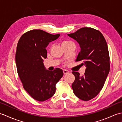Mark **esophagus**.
<instances>
[{
	"label": "esophagus",
	"mask_w": 122,
	"mask_h": 122,
	"mask_svg": "<svg viewBox=\"0 0 122 122\" xmlns=\"http://www.w3.org/2000/svg\"><path fill=\"white\" fill-rule=\"evenodd\" d=\"M63 71L64 74H68V73H69V72L68 70H63Z\"/></svg>",
	"instance_id": "34e87169"
}]
</instances>
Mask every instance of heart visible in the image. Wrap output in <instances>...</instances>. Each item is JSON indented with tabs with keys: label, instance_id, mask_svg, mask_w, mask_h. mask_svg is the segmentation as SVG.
<instances>
[{
	"label": "heart",
	"instance_id": "1",
	"mask_svg": "<svg viewBox=\"0 0 122 122\" xmlns=\"http://www.w3.org/2000/svg\"><path fill=\"white\" fill-rule=\"evenodd\" d=\"M72 43V42H71V41H70L64 40V41H62V42L61 46H66V45H69V44H71Z\"/></svg>",
	"mask_w": 122,
	"mask_h": 122
}]
</instances>
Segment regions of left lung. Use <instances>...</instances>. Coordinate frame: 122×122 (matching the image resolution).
I'll use <instances>...</instances> for the list:
<instances>
[{"mask_svg": "<svg viewBox=\"0 0 122 122\" xmlns=\"http://www.w3.org/2000/svg\"><path fill=\"white\" fill-rule=\"evenodd\" d=\"M79 44L80 51L76 61L86 66L84 74L72 72L75 81L72 84L74 94L83 101L95 97L104 86L110 69V56L106 40L100 31L84 27L68 34Z\"/></svg>", "mask_w": 122, "mask_h": 122, "instance_id": "8db88e82", "label": "left lung"}]
</instances>
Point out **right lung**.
Instances as JSON below:
<instances>
[{"label":"right lung","mask_w":122,"mask_h":122,"mask_svg":"<svg viewBox=\"0 0 122 122\" xmlns=\"http://www.w3.org/2000/svg\"><path fill=\"white\" fill-rule=\"evenodd\" d=\"M60 36L32 30L24 33L18 42L15 57L18 74L24 89L40 102L54 94L56 84L63 76L61 69L50 71L43 64V59L47 57L46 46Z\"/></svg>","instance_id":"obj_1"}]
</instances>
